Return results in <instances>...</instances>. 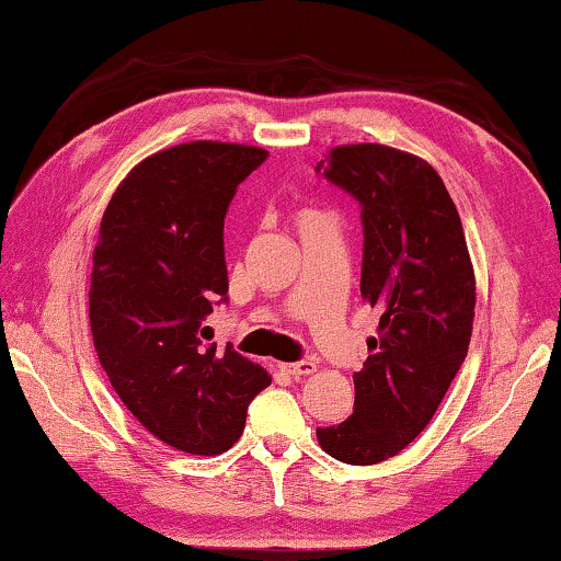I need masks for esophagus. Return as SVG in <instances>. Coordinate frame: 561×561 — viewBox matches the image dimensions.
Returning a JSON list of instances; mask_svg holds the SVG:
<instances>
[{"label": "esophagus", "instance_id": "34e87169", "mask_svg": "<svg viewBox=\"0 0 561 561\" xmlns=\"http://www.w3.org/2000/svg\"><path fill=\"white\" fill-rule=\"evenodd\" d=\"M282 370L284 374H289L291 378H302V376H310L314 370V360H297V363H282Z\"/></svg>", "mask_w": 561, "mask_h": 561}]
</instances>
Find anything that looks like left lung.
Listing matches in <instances>:
<instances>
[{
	"label": "left lung",
	"instance_id": "left-lung-1",
	"mask_svg": "<svg viewBox=\"0 0 561 561\" xmlns=\"http://www.w3.org/2000/svg\"><path fill=\"white\" fill-rule=\"evenodd\" d=\"M314 170L360 205V295L381 312L353 374V414L318 427V442L341 462L376 465L427 427L468 356L476 277L432 164L383 145H345Z\"/></svg>",
	"mask_w": 561,
	"mask_h": 561
}]
</instances>
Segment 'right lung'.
<instances>
[{
	"mask_svg": "<svg viewBox=\"0 0 561 561\" xmlns=\"http://www.w3.org/2000/svg\"><path fill=\"white\" fill-rule=\"evenodd\" d=\"M266 149L187 141L139 162L101 218L89 291L99 360L124 407L164 445L220 455L272 378L203 343L228 299L224 220Z\"/></svg>",
	"mask_w": 561,
	"mask_h": 561,
	"instance_id": "1",
	"label": "right lung"
}]
</instances>
